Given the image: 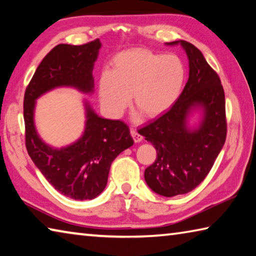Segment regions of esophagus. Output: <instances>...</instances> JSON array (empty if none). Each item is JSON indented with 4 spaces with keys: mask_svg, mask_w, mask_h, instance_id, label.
Returning a JSON list of instances; mask_svg holds the SVG:
<instances>
[{
    "mask_svg": "<svg viewBox=\"0 0 256 256\" xmlns=\"http://www.w3.org/2000/svg\"><path fill=\"white\" fill-rule=\"evenodd\" d=\"M131 136H132V138H133L134 142H136V144H138V142H141L142 138H142V136H140V134L138 133L136 130L133 128H131Z\"/></svg>",
    "mask_w": 256,
    "mask_h": 256,
    "instance_id": "1",
    "label": "esophagus"
}]
</instances>
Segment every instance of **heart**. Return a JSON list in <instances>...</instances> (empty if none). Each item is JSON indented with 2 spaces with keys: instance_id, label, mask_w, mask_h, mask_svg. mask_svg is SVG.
I'll use <instances>...</instances> for the list:
<instances>
[{
  "instance_id": "b5f03b06",
  "label": "heart",
  "mask_w": 256,
  "mask_h": 256,
  "mask_svg": "<svg viewBox=\"0 0 256 256\" xmlns=\"http://www.w3.org/2000/svg\"><path fill=\"white\" fill-rule=\"evenodd\" d=\"M184 81L185 68L178 56L133 48L118 53L112 71L102 73L99 99L107 114L118 118L132 94L134 106L148 118H157L176 102Z\"/></svg>"
}]
</instances>
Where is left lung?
<instances>
[{"instance_id":"8db88e82","label":"left lung","mask_w":256,"mask_h":256,"mask_svg":"<svg viewBox=\"0 0 256 256\" xmlns=\"http://www.w3.org/2000/svg\"><path fill=\"white\" fill-rule=\"evenodd\" d=\"M178 44L188 58L184 90L170 110L138 130L157 150L154 162L144 170V180L154 192L167 198L188 193L206 178L227 136L222 81L190 42H166ZM194 110L202 112V120L190 127L188 120Z\"/></svg>"}]
</instances>
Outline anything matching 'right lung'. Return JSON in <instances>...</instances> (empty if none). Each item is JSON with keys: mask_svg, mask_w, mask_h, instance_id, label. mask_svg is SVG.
Masks as SVG:
<instances>
[{"mask_svg": "<svg viewBox=\"0 0 256 256\" xmlns=\"http://www.w3.org/2000/svg\"><path fill=\"white\" fill-rule=\"evenodd\" d=\"M100 47L99 40L79 46H55L38 66L24 99L26 148L30 158L55 190L80 201L92 200L105 190L112 162L134 144L128 126L122 120L100 118L84 100V133L72 144L58 149L40 138L34 126V106L40 96L60 86L94 92L92 70Z\"/></svg>", "mask_w": 256, "mask_h": 256, "instance_id": "1", "label": "right lung"}]
</instances>
